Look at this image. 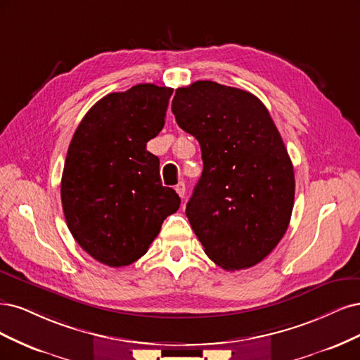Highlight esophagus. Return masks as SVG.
Masks as SVG:
<instances>
[{"label":"esophagus","mask_w":360,"mask_h":360,"mask_svg":"<svg viewBox=\"0 0 360 360\" xmlns=\"http://www.w3.org/2000/svg\"><path fill=\"white\" fill-rule=\"evenodd\" d=\"M175 190H176V193L179 194V197H185V194H187V187H185V184L184 182H179L176 187H175Z\"/></svg>","instance_id":"obj_1"}]
</instances>
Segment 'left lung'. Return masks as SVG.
<instances>
[{"label":"left lung","instance_id":"left-lung-1","mask_svg":"<svg viewBox=\"0 0 360 360\" xmlns=\"http://www.w3.org/2000/svg\"><path fill=\"white\" fill-rule=\"evenodd\" d=\"M172 112L200 143L203 172L185 214L206 256L226 271L257 264L284 236L295 172L264 104L212 80L178 88Z\"/></svg>","mask_w":360,"mask_h":360}]
</instances>
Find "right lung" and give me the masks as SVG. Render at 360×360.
<instances>
[{
  "instance_id": "right-lung-1",
  "label": "right lung",
  "mask_w": 360,
  "mask_h": 360,
  "mask_svg": "<svg viewBox=\"0 0 360 360\" xmlns=\"http://www.w3.org/2000/svg\"><path fill=\"white\" fill-rule=\"evenodd\" d=\"M173 89L139 84L98 100L67 150L61 202L68 230L92 259L120 268L141 259L181 205L163 187L146 143L165 127Z\"/></svg>"
}]
</instances>
